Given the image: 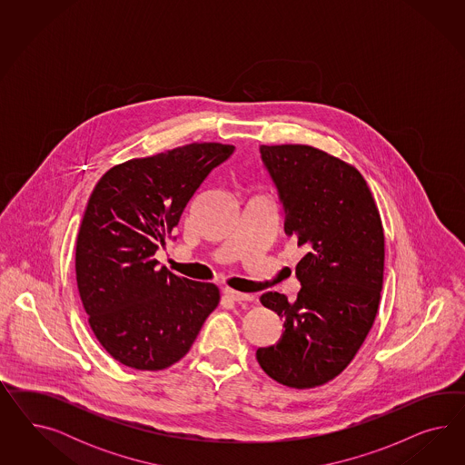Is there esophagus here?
Segmentation results:
<instances>
[{
    "label": "esophagus",
    "instance_id": "esophagus-1",
    "mask_svg": "<svg viewBox=\"0 0 465 465\" xmlns=\"http://www.w3.org/2000/svg\"><path fill=\"white\" fill-rule=\"evenodd\" d=\"M223 293H225L228 300L237 302V303H240V302H249V300H252V296L247 295V293H240L237 290H230V288H226Z\"/></svg>",
    "mask_w": 465,
    "mask_h": 465
}]
</instances>
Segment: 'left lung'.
Listing matches in <instances>:
<instances>
[{"label":"left lung","instance_id":"1","mask_svg":"<svg viewBox=\"0 0 465 465\" xmlns=\"http://www.w3.org/2000/svg\"><path fill=\"white\" fill-rule=\"evenodd\" d=\"M284 212V233L305 247L296 264L295 302L261 296L284 319L276 344L255 356L272 381L312 389L351 363L375 322L383 284L385 237L363 175L309 144L261 146Z\"/></svg>","mask_w":465,"mask_h":465}]
</instances>
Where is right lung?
Returning <instances> with one entry per match:
<instances>
[{
  "mask_svg": "<svg viewBox=\"0 0 465 465\" xmlns=\"http://www.w3.org/2000/svg\"><path fill=\"white\" fill-rule=\"evenodd\" d=\"M233 150L183 144L119 163L95 185L76 239V282L88 324L119 363L150 371L177 363L218 307V286L158 268L155 252Z\"/></svg>",
  "mask_w": 465,
  "mask_h": 465,
  "instance_id": "obj_1",
  "label": "right lung"
}]
</instances>
